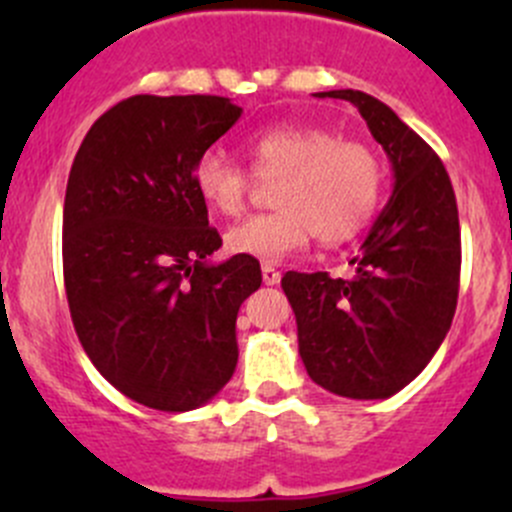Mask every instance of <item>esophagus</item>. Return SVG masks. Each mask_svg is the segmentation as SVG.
<instances>
[{
  "instance_id": "esophagus-1",
  "label": "esophagus",
  "mask_w": 512,
  "mask_h": 512,
  "mask_svg": "<svg viewBox=\"0 0 512 512\" xmlns=\"http://www.w3.org/2000/svg\"><path fill=\"white\" fill-rule=\"evenodd\" d=\"M280 280H282V275L275 270V267H270V265L262 267V282H265V285H280Z\"/></svg>"
}]
</instances>
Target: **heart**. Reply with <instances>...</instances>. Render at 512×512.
<instances>
[{"instance_id":"obj_1","label":"heart","mask_w":512,"mask_h":512,"mask_svg":"<svg viewBox=\"0 0 512 512\" xmlns=\"http://www.w3.org/2000/svg\"><path fill=\"white\" fill-rule=\"evenodd\" d=\"M252 173L272 185L267 215H252L225 232L232 255L275 265L302 250L309 237L337 245L374 215L381 195V163L366 143L309 126H272L247 141ZM193 185L213 213L235 218L252 188V175L220 151L195 160Z\"/></svg>"}]
</instances>
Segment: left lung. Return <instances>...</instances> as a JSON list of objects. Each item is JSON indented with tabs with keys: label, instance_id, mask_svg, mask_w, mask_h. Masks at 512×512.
<instances>
[{
	"label": "left lung",
	"instance_id": "left-lung-1",
	"mask_svg": "<svg viewBox=\"0 0 512 512\" xmlns=\"http://www.w3.org/2000/svg\"><path fill=\"white\" fill-rule=\"evenodd\" d=\"M359 108L394 170V193L347 277H282L299 356L314 384L347 399H389L416 379L451 329L461 277L456 195L441 158L364 91L314 94Z\"/></svg>",
	"mask_w": 512,
	"mask_h": 512
}]
</instances>
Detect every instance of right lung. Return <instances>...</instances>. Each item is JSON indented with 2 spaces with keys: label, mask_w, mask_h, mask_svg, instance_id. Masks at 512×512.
Segmentation results:
<instances>
[{
  "label": "right lung",
  "mask_w": 512,
  "mask_h": 512,
  "mask_svg": "<svg viewBox=\"0 0 512 512\" xmlns=\"http://www.w3.org/2000/svg\"><path fill=\"white\" fill-rule=\"evenodd\" d=\"M242 108L223 96H131L86 133L64 198V285L79 342L108 384L148 409L208 404L237 366L255 257L223 245L195 160Z\"/></svg>",
  "instance_id": "add662e5"
}]
</instances>
